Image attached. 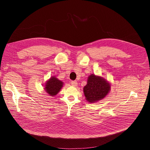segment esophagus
Returning <instances> with one entry per match:
<instances>
[{
  "label": "esophagus",
  "mask_w": 150,
  "mask_h": 150,
  "mask_svg": "<svg viewBox=\"0 0 150 150\" xmlns=\"http://www.w3.org/2000/svg\"><path fill=\"white\" fill-rule=\"evenodd\" d=\"M71 84H72L73 86H74V87H76L78 85V83L76 81H71Z\"/></svg>",
  "instance_id": "obj_1"
}]
</instances>
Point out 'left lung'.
<instances>
[{
  "label": "left lung",
  "instance_id": "left-lung-1",
  "mask_svg": "<svg viewBox=\"0 0 150 150\" xmlns=\"http://www.w3.org/2000/svg\"><path fill=\"white\" fill-rule=\"evenodd\" d=\"M111 91V84L104 78L91 74L88 78L87 84L83 88L86 100L89 103H96L103 100Z\"/></svg>",
  "mask_w": 150,
  "mask_h": 150
}]
</instances>
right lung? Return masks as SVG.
Here are the masks:
<instances>
[{"mask_svg": "<svg viewBox=\"0 0 150 150\" xmlns=\"http://www.w3.org/2000/svg\"><path fill=\"white\" fill-rule=\"evenodd\" d=\"M63 84H64V83L58 79L56 76H52L46 81L44 86V90L49 96L53 97L56 96L61 91Z\"/></svg>", "mask_w": 150, "mask_h": 150, "instance_id": "right-lung-1", "label": "right lung"}]
</instances>
